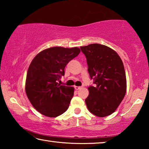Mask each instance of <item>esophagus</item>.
<instances>
[{
    "mask_svg": "<svg viewBox=\"0 0 149 149\" xmlns=\"http://www.w3.org/2000/svg\"><path fill=\"white\" fill-rule=\"evenodd\" d=\"M74 88H75V90H78V89H81V87H78V86H74Z\"/></svg>",
    "mask_w": 149,
    "mask_h": 149,
    "instance_id": "1",
    "label": "esophagus"
}]
</instances>
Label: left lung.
<instances>
[{
    "mask_svg": "<svg viewBox=\"0 0 149 149\" xmlns=\"http://www.w3.org/2000/svg\"><path fill=\"white\" fill-rule=\"evenodd\" d=\"M87 58L88 72L94 79L95 87H88L85 99L91 113L98 117L112 114L125 97L127 88L122 59L111 48L100 44L81 47Z\"/></svg>",
    "mask_w": 149,
    "mask_h": 149,
    "instance_id": "8db88e82",
    "label": "left lung"
}]
</instances>
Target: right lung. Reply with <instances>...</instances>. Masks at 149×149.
I'll return each instance as SVG.
<instances>
[{
  "instance_id": "obj_1",
  "label": "right lung",
  "mask_w": 149,
  "mask_h": 149,
  "mask_svg": "<svg viewBox=\"0 0 149 149\" xmlns=\"http://www.w3.org/2000/svg\"><path fill=\"white\" fill-rule=\"evenodd\" d=\"M77 47H50L37 54L27 73L26 93L35 109L41 114L55 118L68 110L74 88L60 85L64 68L80 52Z\"/></svg>"
}]
</instances>
